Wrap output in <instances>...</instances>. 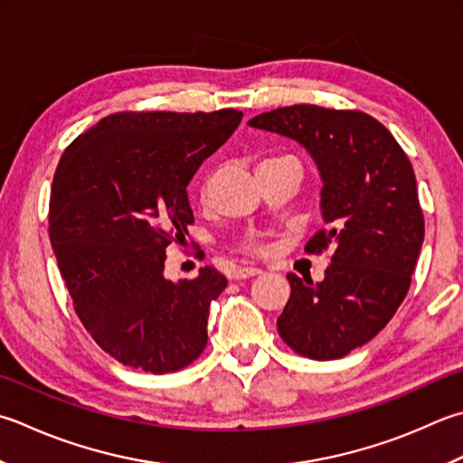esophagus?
<instances>
[{
    "mask_svg": "<svg viewBox=\"0 0 463 463\" xmlns=\"http://www.w3.org/2000/svg\"><path fill=\"white\" fill-rule=\"evenodd\" d=\"M260 273H262V270L257 269V267H239V269H234L232 277L234 279H249V277H255V275H260Z\"/></svg>",
    "mask_w": 463,
    "mask_h": 463,
    "instance_id": "34e87169",
    "label": "esophagus"
}]
</instances>
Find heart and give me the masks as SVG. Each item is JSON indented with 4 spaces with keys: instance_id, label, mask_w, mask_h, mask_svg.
I'll return each instance as SVG.
<instances>
[{
    "instance_id": "obj_1",
    "label": "heart",
    "mask_w": 463,
    "mask_h": 463,
    "mask_svg": "<svg viewBox=\"0 0 463 463\" xmlns=\"http://www.w3.org/2000/svg\"><path fill=\"white\" fill-rule=\"evenodd\" d=\"M279 158H291V156H279ZM279 158H267V160H279ZM265 162V160H262Z\"/></svg>"
}]
</instances>
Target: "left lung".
Returning <instances> with one entry per match:
<instances>
[{
    "label": "left lung",
    "instance_id": "8db88e82",
    "mask_svg": "<svg viewBox=\"0 0 463 463\" xmlns=\"http://www.w3.org/2000/svg\"><path fill=\"white\" fill-rule=\"evenodd\" d=\"M249 126L301 144L323 183L327 231L305 249H331V265L321 283L287 275L291 297L279 335L305 357H345L385 327L411 283L423 213L410 158L364 112L298 104L259 114Z\"/></svg>",
    "mask_w": 463,
    "mask_h": 463
}]
</instances>
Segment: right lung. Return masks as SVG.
Wrapping results in <instances>:
<instances>
[{"instance_id": "add662e5", "label": "right lung", "mask_w": 463, "mask_h": 463, "mask_svg": "<svg viewBox=\"0 0 463 463\" xmlns=\"http://www.w3.org/2000/svg\"><path fill=\"white\" fill-rule=\"evenodd\" d=\"M242 112H122L70 144L50 198V241L76 313L124 365L154 375L206 347L208 309L226 279L165 277L166 249L194 222L188 183L239 128Z\"/></svg>"}]
</instances>
